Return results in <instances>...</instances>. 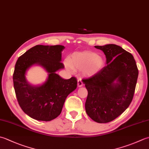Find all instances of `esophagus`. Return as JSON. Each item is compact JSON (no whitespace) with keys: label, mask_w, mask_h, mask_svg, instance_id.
<instances>
[{"label":"esophagus","mask_w":149,"mask_h":149,"mask_svg":"<svg viewBox=\"0 0 149 149\" xmlns=\"http://www.w3.org/2000/svg\"><path fill=\"white\" fill-rule=\"evenodd\" d=\"M83 85V83L82 80H81V79H79L77 80V86L78 87H81Z\"/></svg>","instance_id":"esophagus-1"}]
</instances>
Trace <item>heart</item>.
<instances>
[{
	"instance_id": "obj_1",
	"label": "heart",
	"mask_w": 149,
	"mask_h": 149,
	"mask_svg": "<svg viewBox=\"0 0 149 149\" xmlns=\"http://www.w3.org/2000/svg\"><path fill=\"white\" fill-rule=\"evenodd\" d=\"M65 66L69 72L74 73L75 70H83L86 76L91 77L98 74L104 66V60L95 52H76L70 59L65 61Z\"/></svg>"
}]
</instances>
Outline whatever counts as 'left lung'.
<instances>
[{"mask_svg": "<svg viewBox=\"0 0 149 149\" xmlns=\"http://www.w3.org/2000/svg\"><path fill=\"white\" fill-rule=\"evenodd\" d=\"M104 52L106 66L91 77L83 79L88 90L86 113L100 123L112 121L126 110L134 94L138 70L133 55L121 46H95Z\"/></svg>", "mask_w": 149, "mask_h": 149, "instance_id": "8db88e82", "label": "left lung"}]
</instances>
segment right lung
<instances>
[{"label": "right lung", "instance_id": "1", "mask_svg": "<svg viewBox=\"0 0 149 149\" xmlns=\"http://www.w3.org/2000/svg\"><path fill=\"white\" fill-rule=\"evenodd\" d=\"M62 45H36L22 55L15 64L13 75L17 101L22 110L31 118L49 121L59 116L66 99L76 89L77 81L72 77L64 79L56 72L64 68ZM40 65L48 73L42 84L32 86L26 79V72L31 66Z\"/></svg>", "mask_w": 149, "mask_h": 149}]
</instances>
